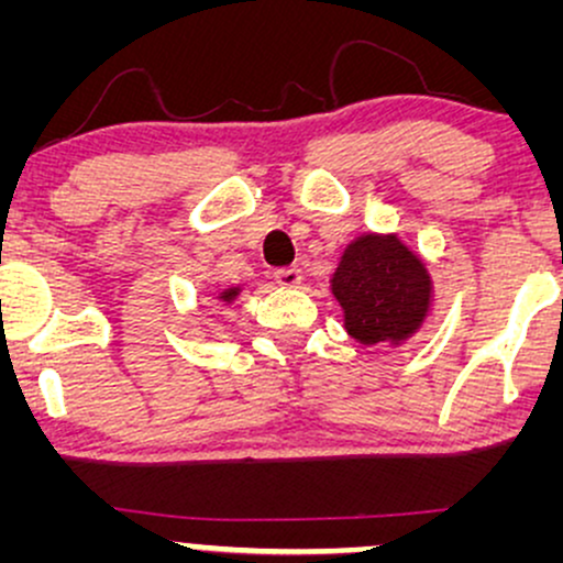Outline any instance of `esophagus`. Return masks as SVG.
Listing matches in <instances>:
<instances>
[{
    "mask_svg": "<svg viewBox=\"0 0 563 563\" xmlns=\"http://www.w3.org/2000/svg\"><path fill=\"white\" fill-rule=\"evenodd\" d=\"M277 286L283 288H296L301 283V269L299 267H283L275 273Z\"/></svg>",
    "mask_w": 563,
    "mask_h": 563,
    "instance_id": "esophagus-1",
    "label": "esophagus"
}]
</instances>
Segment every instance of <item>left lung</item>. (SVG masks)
Returning <instances> with one entry per match:
<instances>
[{
  "instance_id": "8db88e82",
  "label": "left lung",
  "mask_w": 563,
  "mask_h": 563,
  "mask_svg": "<svg viewBox=\"0 0 563 563\" xmlns=\"http://www.w3.org/2000/svg\"><path fill=\"white\" fill-rule=\"evenodd\" d=\"M331 294L354 341L399 346L429 318L434 283L426 262L399 235L365 232L341 254Z\"/></svg>"
}]
</instances>
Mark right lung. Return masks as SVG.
Listing matches in <instances>:
<instances>
[{"instance_id":"right-lung-1","label":"right lung","mask_w":563,"mask_h":563,"mask_svg":"<svg viewBox=\"0 0 563 563\" xmlns=\"http://www.w3.org/2000/svg\"><path fill=\"white\" fill-rule=\"evenodd\" d=\"M241 290H243L241 286H232V288H224V290H222V294H219V296H217V299H219V301H224V303H232V301H235V299H238V296H241Z\"/></svg>"}]
</instances>
